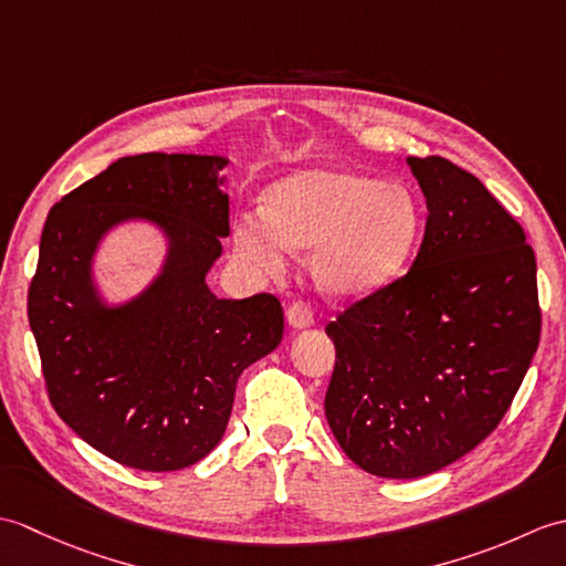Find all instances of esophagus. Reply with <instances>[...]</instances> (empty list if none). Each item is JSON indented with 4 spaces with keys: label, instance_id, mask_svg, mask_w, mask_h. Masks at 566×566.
Wrapping results in <instances>:
<instances>
[{
    "label": "esophagus",
    "instance_id": "esophagus-1",
    "mask_svg": "<svg viewBox=\"0 0 566 566\" xmlns=\"http://www.w3.org/2000/svg\"><path fill=\"white\" fill-rule=\"evenodd\" d=\"M286 318H290L294 328H306L314 323V311H311L306 302H294L290 308H286Z\"/></svg>",
    "mask_w": 566,
    "mask_h": 566
}]
</instances>
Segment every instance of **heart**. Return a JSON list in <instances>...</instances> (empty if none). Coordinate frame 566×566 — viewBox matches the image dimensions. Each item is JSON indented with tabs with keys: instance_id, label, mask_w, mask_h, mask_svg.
I'll use <instances>...</instances> for the list:
<instances>
[{
	"instance_id": "obj_1",
	"label": "heart",
	"mask_w": 566,
	"mask_h": 566,
	"mask_svg": "<svg viewBox=\"0 0 566 566\" xmlns=\"http://www.w3.org/2000/svg\"><path fill=\"white\" fill-rule=\"evenodd\" d=\"M420 226L406 187L321 165L270 187L268 216H240L235 248L262 272L282 270L286 245L316 250L314 272L328 292L363 294L403 270Z\"/></svg>"
}]
</instances>
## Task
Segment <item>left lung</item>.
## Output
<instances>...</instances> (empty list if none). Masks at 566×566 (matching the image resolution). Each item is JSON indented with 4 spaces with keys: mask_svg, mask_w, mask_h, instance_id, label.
<instances>
[{
    "mask_svg": "<svg viewBox=\"0 0 566 566\" xmlns=\"http://www.w3.org/2000/svg\"><path fill=\"white\" fill-rule=\"evenodd\" d=\"M406 163L428 203L411 270L326 326L328 426L357 467L387 479L432 474L486 440L543 331L523 226L450 160Z\"/></svg>",
    "mask_w": 566,
    "mask_h": 566,
    "instance_id": "8db88e82",
    "label": "left lung"
}]
</instances>
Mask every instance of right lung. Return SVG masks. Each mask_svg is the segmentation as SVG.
I'll list each match as a JSON object with an SVG mask.
<instances>
[{"label": "right lung", "mask_w": 566, "mask_h": 566, "mask_svg": "<svg viewBox=\"0 0 566 566\" xmlns=\"http://www.w3.org/2000/svg\"><path fill=\"white\" fill-rule=\"evenodd\" d=\"M207 155L122 158L48 211L29 323L55 413L109 460L175 472L207 457L233 408L235 381L282 340L274 294L219 298L207 276L228 235V197ZM143 214L174 240L166 274L134 305L106 312L88 258L116 220Z\"/></svg>", "instance_id": "obj_1"}]
</instances>
